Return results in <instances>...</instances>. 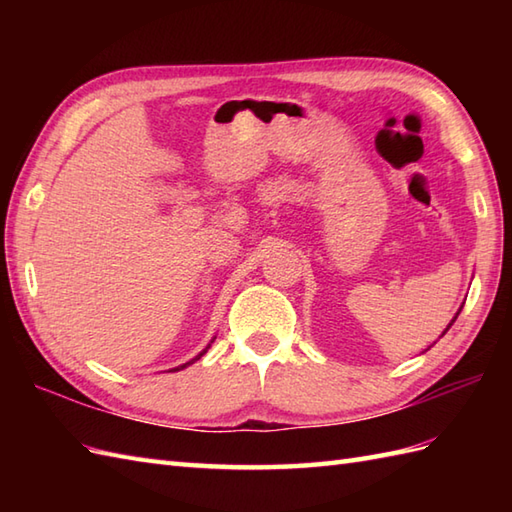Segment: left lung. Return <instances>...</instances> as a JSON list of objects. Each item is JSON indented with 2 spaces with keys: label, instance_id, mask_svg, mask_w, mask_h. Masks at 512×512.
Wrapping results in <instances>:
<instances>
[{
  "label": "left lung",
  "instance_id": "1",
  "mask_svg": "<svg viewBox=\"0 0 512 512\" xmlns=\"http://www.w3.org/2000/svg\"><path fill=\"white\" fill-rule=\"evenodd\" d=\"M458 314H460V312H458ZM458 314H455V317H453V321H451V323H449V325H447V330H449V328H451V325H453V323H455V319H458ZM447 330H444V332H442V334H447Z\"/></svg>",
  "mask_w": 512,
  "mask_h": 512
}]
</instances>
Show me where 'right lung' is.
Here are the masks:
<instances>
[{
	"label": "right lung",
	"mask_w": 512,
	"mask_h": 512,
	"mask_svg": "<svg viewBox=\"0 0 512 512\" xmlns=\"http://www.w3.org/2000/svg\"><path fill=\"white\" fill-rule=\"evenodd\" d=\"M204 352H206V350H204ZM204 352H202V354H204ZM202 354H200V356H195V358H193V361H198V358H202ZM193 361H189V363H184V365H180V367H176V369H184V367H187V365H191Z\"/></svg>",
	"instance_id": "1"
}]
</instances>
